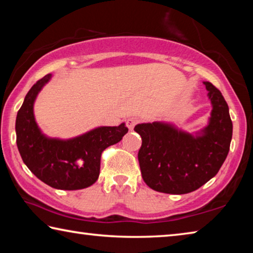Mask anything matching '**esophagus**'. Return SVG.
<instances>
[{"label":"esophagus","mask_w":253,"mask_h":253,"mask_svg":"<svg viewBox=\"0 0 253 253\" xmlns=\"http://www.w3.org/2000/svg\"><path fill=\"white\" fill-rule=\"evenodd\" d=\"M137 123H138V121H137L136 118H128L126 122V125L128 128H129V130H132L134 129V127L137 125Z\"/></svg>","instance_id":"obj_1"}]
</instances>
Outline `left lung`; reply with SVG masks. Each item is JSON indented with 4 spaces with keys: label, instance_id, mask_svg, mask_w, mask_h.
<instances>
[{
    "label": "left lung",
    "instance_id": "obj_1",
    "mask_svg": "<svg viewBox=\"0 0 253 253\" xmlns=\"http://www.w3.org/2000/svg\"><path fill=\"white\" fill-rule=\"evenodd\" d=\"M212 104L209 125L193 136L170 124L135 126L142 137L138 162L144 182L157 192L186 194L198 190L219 172L232 139L229 107L219 89L205 81Z\"/></svg>",
    "mask_w": 253,
    "mask_h": 253
}]
</instances>
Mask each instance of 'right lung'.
I'll return each mask as SVG.
<instances>
[{"mask_svg": "<svg viewBox=\"0 0 253 253\" xmlns=\"http://www.w3.org/2000/svg\"><path fill=\"white\" fill-rule=\"evenodd\" d=\"M50 79L49 74L38 80L25 96L16 116V145L28 169L49 186L68 191L85 188L99 176L101 153L121 142L128 128L123 123L98 127L68 140L45 137L34 119L33 104Z\"/></svg>", "mask_w": 253, "mask_h": 253, "instance_id": "add662e5", "label": "right lung"}]
</instances>
